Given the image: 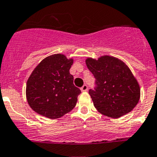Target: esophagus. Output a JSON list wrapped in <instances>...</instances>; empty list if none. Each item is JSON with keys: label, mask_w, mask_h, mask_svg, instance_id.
I'll return each instance as SVG.
<instances>
[{"label": "esophagus", "mask_w": 157, "mask_h": 157, "mask_svg": "<svg viewBox=\"0 0 157 157\" xmlns=\"http://www.w3.org/2000/svg\"><path fill=\"white\" fill-rule=\"evenodd\" d=\"M80 90H81V92H86L87 90H88V86H87L86 84H84V85H83V86L80 88Z\"/></svg>", "instance_id": "obj_1"}]
</instances>
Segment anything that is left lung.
Here are the masks:
<instances>
[{"label":"left lung","instance_id":"obj_1","mask_svg":"<svg viewBox=\"0 0 157 157\" xmlns=\"http://www.w3.org/2000/svg\"><path fill=\"white\" fill-rule=\"evenodd\" d=\"M85 62L95 78L96 87L89 90V95L99 112L117 118L136 107L141 89L131 70L122 61L104 55L97 60L88 58Z\"/></svg>","mask_w":157,"mask_h":157}]
</instances>
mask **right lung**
Returning <instances> with one entry per match:
<instances>
[{"mask_svg":"<svg viewBox=\"0 0 157 157\" xmlns=\"http://www.w3.org/2000/svg\"><path fill=\"white\" fill-rule=\"evenodd\" d=\"M73 59L56 54L46 57L35 67L27 81L26 97L31 109L55 119L75 107L80 90L69 73Z\"/></svg>","mask_w":157,"mask_h":157,"instance_id":"1","label":"right lung"}]
</instances>
